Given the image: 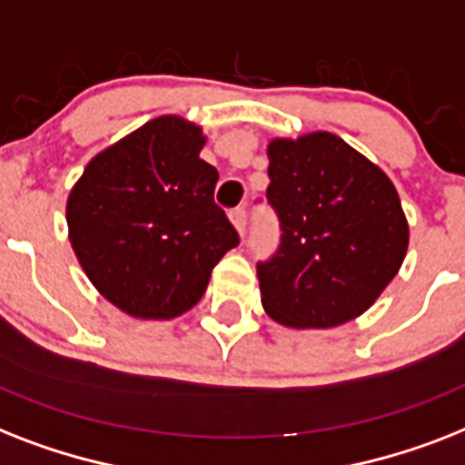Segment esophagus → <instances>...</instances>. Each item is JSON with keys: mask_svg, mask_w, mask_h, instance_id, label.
<instances>
[{"mask_svg": "<svg viewBox=\"0 0 465 465\" xmlns=\"http://www.w3.org/2000/svg\"><path fill=\"white\" fill-rule=\"evenodd\" d=\"M229 217H232V224L236 226V232H239L241 236H243V233H245V224H248V217H245L243 207H239V210H233V213L229 214Z\"/></svg>", "mask_w": 465, "mask_h": 465, "instance_id": "1", "label": "esophagus"}]
</instances>
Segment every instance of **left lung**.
Returning a JSON list of instances; mask_svg holds the SVG:
<instances>
[{
	"mask_svg": "<svg viewBox=\"0 0 465 465\" xmlns=\"http://www.w3.org/2000/svg\"><path fill=\"white\" fill-rule=\"evenodd\" d=\"M267 203L282 243L258 262L262 308L298 330L349 322L375 303L409 248L390 176L339 135L318 131L267 147Z\"/></svg>",
	"mask_w": 465,
	"mask_h": 465,
	"instance_id": "1",
	"label": "left lung"
}]
</instances>
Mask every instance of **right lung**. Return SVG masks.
I'll return each instance as SVG.
<instances>
[{"label":"right lung","mask_w":465,"mask_h":465,"mask_svg":"<svg viewBox=\"0 0 465 465\" xmlns=\"http://www.w3.org/2000/svg\"><path fill=\"white\" fill-rule=\"evenodd\" d=\"M205 135L160 116L90 160L66 203L69 239L97 292L143 320L191 311L213 267L239 245L214 203L220 173L200 160Z\"/></svg>","instance_id":"1"}]
</instances>
